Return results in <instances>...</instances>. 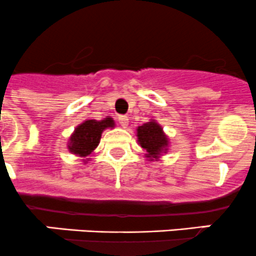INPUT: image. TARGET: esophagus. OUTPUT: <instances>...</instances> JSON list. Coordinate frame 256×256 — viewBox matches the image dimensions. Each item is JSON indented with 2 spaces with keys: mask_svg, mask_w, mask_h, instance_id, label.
Listing matches in <instances>:
<instances>
[{
  "mask_svg": "<svg viewBox=\"0 0 256 256\" xmlns=\"http://www.w3.org/2000/svg\"><path fill=\"white\" fill-rule=\"evenodd\" d=\"M118 122H120V124L122 126L123 128L128 127V118L126 117V116H120V117H118Z\"/></svg>",
  "mask_w": 256,
  "mask_h": 256,
  "instance_id": "obj_1",
  "label": "esophagus"
}]
</instances>
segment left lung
<instances>
[{"instance_id":"obj_1","label":"left lung","mask_w":256,"mask_h":256,"mask_svg":"<svg viewBox=\"0 0 256 256\" xmlns=\"http://www.w3.org/2000/svg\"><path fill=\"white\" fill-rule=\"evenodd\" d=\"M136 136L139 146L146 152V156L149 160H156L168 150V136L163 132L160 124H158L154 120L139 126L136 128Z\"/></svg>"}]
</instances>
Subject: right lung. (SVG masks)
<instances>
[{
    "mask_svg": "<svg viewBox=\"0 0 256 256\" xmlns=\"http://www.w3.org/2000/svg\"><path fill=\"white\" fill-rule=\"evenodd\" d=\"M114 126V120L110 116L100 120H84L76 127L72 136H70L67 146L68 150L74 156L86 158L98 146L103 130L107 128H113ZM88 159L90 158L82 159V160L87 162Z\"/></svg>",
    "mask_w": 256,
    "mask_h": 256,
    "instance_id": "right-lung-1",
    "label": "right lung"
}]
</instances>
